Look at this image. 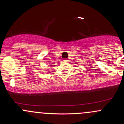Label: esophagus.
I'll use <instances>...</instances> for the list:
<instances>
[{"instance_id": "esophagus-1", "label": "esophagus", "mask_w": 124, "mask_h": 124, "mask_svg": "<svg viewBox=\"0 0 124 124\" xmlns=\"http://www.w3.org/2000/svg\"><path fill=\"white\" fill-rule=\"evenodd\" d=\"M63 61H64V63H68V60H64Z\"/></svg>"}]
</instances>
